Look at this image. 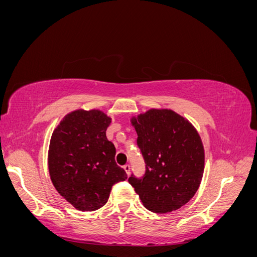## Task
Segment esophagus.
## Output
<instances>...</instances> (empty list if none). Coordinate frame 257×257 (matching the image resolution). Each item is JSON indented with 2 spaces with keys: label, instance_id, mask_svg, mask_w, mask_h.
Listing matches in <instances>:
<instances>
[{
  "label": "esophagus",
  "instance_id": "1",
  "mask_svg": "<svg viewBox=\"0 0 257 257\" xmlns=\"http://www.w3.org/2000/svg\"><path fill=\"white\" fill-rule=\"evenodd\" d=\"M123 169L125 170L126 174H127V176H128V175H130V172H131V166H130L128 164H125V165L123 166Z\"/></svg>",
  "mask_w": 257,
  "mask_h": 257
}]
</instances>
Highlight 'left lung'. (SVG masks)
<instances>
[{
	"instance_id": "8db88e82",
	"label": "left lung",
	"mask_w": 257,
	"mask_h": 257,
	"mask_svg": "<svg viewBox=\"0 0 257 257\" xmlns=\"http://www.w3.org/2000/svg\"><path fill=\"white\" fill-rule=\"evenodd\" d=\"M146 164L142 178H128L144 206L166 213L195 195L204 174L205 152L192 124L173 110L150 109L132 119Z\"/></svg>"
}]
</instances>
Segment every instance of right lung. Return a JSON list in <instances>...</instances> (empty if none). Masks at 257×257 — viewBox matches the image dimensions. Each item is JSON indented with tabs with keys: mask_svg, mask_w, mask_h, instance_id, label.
Segmentation results:
<instances>
[{
	"mask_svg": "<svg viewBox=\"0 0 257 257\" xmlns=\"http://www.w3.org/2000/svg\"><path fill=\"white\" fill-rule=\"evenodd\" d=\"M111 119L100 110L68 113L53 131L48 168L54 188L80 211L103 207L112 185L127 179L106 137Z\"/></svg>",
	"mask_w": 257,
	"mask_h": 257,
	"instance_id": "right-lung-1",
	"label": "right lung"
}]
</instances>
